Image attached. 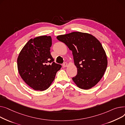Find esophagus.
Instances as JSON below:
<instances>
[{
    "instance_id": "esophagus-1",
    "label": "esophagus",
    "mask_w": 125,
    "mask_h": 125,
    "mask_svg": "<svg viewBox=\"0 0 125 125\" xmlns=\"http://www.w3.org/2000/svg\"><path fill=\"white\" fill-rule=\"evenodd\" d=\"M68 63L67 62H64V63H63V64H62V66L63 67H67V66H68Z\"/></svg>"
}]
</instances>
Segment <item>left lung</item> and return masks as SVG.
<instances>
[{"label": "left lung", "instance_id": "obj_1", "mask_svg": "<svg viewBox=\"0 0 125 125\" xmlns=\"http://www.w3.org/2000/svg\"><path fill=\"white\" fill-rule=\"evenodd\" d=\"M72 51L77 75L72 78L82 89H89L103 77L107 65V56L99 41L93 35L74 32L57 36Z\"/></svg>", "mask_w": 125, "mask_h": 125}]
</instances>
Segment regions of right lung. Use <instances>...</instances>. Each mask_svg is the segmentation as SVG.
<instances>
[{
	"instance_id": "add662e5",
	"label": "right lung",
	"mask_w": 125,
	"mask_h": 125,
	"mask_svg": "<svg viewBox=\"0 0 125 125\" xmlns=\"http://www.w3.org/2000/svg\"><path fill=\"white\" fill-rule=\"evenodd\" d=\"M52 39L49 36L31 39L22 48L17 60L18 71L24 82L35 90L48 89L62 68L50 54ZM51 63V65H48Z\"/></svg>"
}]
</instances>
